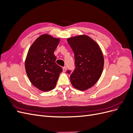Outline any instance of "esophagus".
I'll return each instance as SVG.
<instances>
[{"mask_svg": "<svg viewBox=\"0 0 133 133\" xmlns=\"http://www.w3.org/2000/svg\"><path fill=\"white\" fill-rule=\"evenodd\" d=\"M66 70V66H65L63 67V72H65Z\"/></svg>", "mask_w": 133, "mask_h": 133, "instance_id": "34e87169", "label": "esophagus"}]
</instances>
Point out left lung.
Listing matches in <instances>:
<instances>
[{"label":"left lung","instance_id":"8db88e82","mask_svg":"<svg viewBox=\"0 0 133 133\" xmlns=\"http://www.w3.org/2000/svg\"><path fill=\"white\" fill-rule=\"evenodd\" d=\"M67 42L74 53L76 66L70 76L71 85L79 90H88L95 85L103 73L102 51L98 43L85 34L71 37Z\"/></svg>","mask_w":133,"mask_h":133}]
</instances>
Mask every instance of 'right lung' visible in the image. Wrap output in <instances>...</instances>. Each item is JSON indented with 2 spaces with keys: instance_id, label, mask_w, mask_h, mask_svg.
Wrapping results in <instances>:
<instances>
[{
  "instance_id": "right-lung-1",
  "label": "right lung",
  "mask_w": 133,
  "mask_h": 133,
  "mask_svg": "<svg viewBox=\"0 0 133 133\" xmlns=\"http://www.w3.org/2000/svg\"><path fill=\"white\" fill-rule=\"evenodd\" d=\"M60 38L44 34L31 44L25 61V71L33 85L40 90L50 91L57 84L62 68L55 63L54 52Z\"/></svg>"
}]
</instances>
